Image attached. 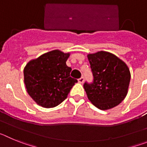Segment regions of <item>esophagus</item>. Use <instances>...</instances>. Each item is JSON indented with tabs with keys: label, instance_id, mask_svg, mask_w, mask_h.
<instances>
[{
	"label": "esophagus",
	"instance_id": "34e87169",
	"mask_svg": "<svg viewBox=\"0 0 147 147\" xmlns=\"http://www.w3.org/2000/svg\"><path fill=\"white\" fill-rule=\"evenodd\" d=\"M84 81H85V78L84 77H81L78 80V82H79L80 83H83L84 82Z\"/></svg>",
	"mask_w": 147,
	"mask_h": 147
}]
</instances>
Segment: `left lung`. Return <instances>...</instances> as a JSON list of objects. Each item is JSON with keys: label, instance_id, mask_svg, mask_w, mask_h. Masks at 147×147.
I'll return each instance as SVG.
<instances>
[{"label": "left lung", "instance_id": "8db88e82", "mask_svg": "<svg viewBox=\"0 0 147 147\" xmlns=\"http://www.w3.org/2000/svg\"><path fill=\"white\" fill-rule=\"evenodd\" d=\"M88 58L93 75V83L84 84L88 99L100 110L113 108L127 94L131 77L129 67L107 51L89 54Z\"/></svg>", "mask_w": 147, "mask_h": 147}]
</instances>
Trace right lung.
Listing matches in <instances>:
<instances>
[{
	"mask_svg": "<svg viewBox=\"0 0 147 147\" xmlns=\"http://www.w3.org/2000/svg\"><path fill=\"white\" fill-rule=\"evenodd\" d=\"M70 53L53 50L29 61L24 67V83L27 93L37 105L54 107L67 96L77 82L70 76L71 67L66 65Z\"/></svg>",
	"mask_w": 147,
	"mask_h": 147,
	"instance_id": "obj_1",
	"label": "right lung"
}]
</instances>
